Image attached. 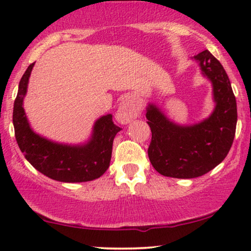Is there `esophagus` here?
I'll list each match as a JSON object with an SVG mask.
<instances>
[{
    "instance_id": "esophagus-1",
    "label": "esophagus",
    "mask_w": 251,
    "mask_h": 251,
    "mask_svg": "<svg viewBox=\"0 0 251 251\" xmlns=\"http://www.w3.org/2000/svg\"><path fill=\"white\" fill-rule=\"evenodd\" d=\"M142 111V105L133 96H126L120 105L116 119L121 123H128Z\"/></svg>"
}]
</instances>
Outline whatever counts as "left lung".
<instances>
[{"mask_svg": "<svg viewBox=\"0 0 251 251\" xmlns=\"http://www.w3.org/2000/svg\"><path fill=\"white\" fill-rule=\"evenodd\" d=\"M194 59L214 87L216 107L209 119L180 126L170 122L155 106L147 107V123L152 131L147 153L154 169L166 177L195 178L209 173L225 159L234 140L238 112L227 74L208 50Z\"/></svg>", "mask_w": 251, "mask_h": 251, "instance_id": "8db88e82", "label": "left lung"}]
</instances>
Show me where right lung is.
<instances>
[{
	"label": "right lung",
	"instance_id": "add662e5",
	"mask_svg": "<svg viewBox=\"0 0 251 251\" xmlns=\"http://www.w3.org/2000/svg\"><path fill=\"white\" fill-rule=\"evenodd\" d=\"M33 66L34 63L24 73L13 105L15 136L24 156L36 170L54 180L81 183L99 178L109 167L113 140L121 128L114 125L111 114L102 116L95 123L91 140L83 146L61 145L36 135L29 128L23 107Z\"/></svg>",
	"mask_w": 251,
	"mask_h": 251
}]
</instances>
